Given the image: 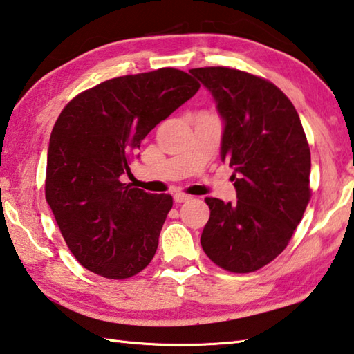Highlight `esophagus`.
Returning <instances> with one entry per match:
<instances>
[{
	"instance_id": "obj_1",
	"label": "esophagus",
	"mask_w": 354,
	"mask_h": 354,
	"mask_svg": "<svg viewBox=\"0 0 354 354\" xmlns=\"http://www.w3.org/2000/svg\"><path fill=\"white\" fill-rule=\"evenodd\" d=\"M189 199H191V196H188V194H183V193H176V194H174V201L178 202V203L187 202Z\"/></svg>"
}]
</instances>
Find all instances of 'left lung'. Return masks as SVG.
<instances>
[{
  "mask_svg": "<svg viewBox=\"0 0 354 354\" xmlns=\"http://www.w3.org/2000/svg\"><path fill=\"white\" fill-rule=\"evenodd\" d=\"M224 121L221 158L236 202L207 197L201 244L219 268L249 274L286 249L308 207L311 152L292 102L269 80L225 66L189 70Z\"/></svg>",
  "mask_w": 354,
  "mask_h": 354,
  "instance_id": "obj_1",
  "label": "left lung"
}]
</instances>
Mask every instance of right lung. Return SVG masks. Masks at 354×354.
<instances>
[{"label": "right lung", "mask_w": 354, "mask_h": 354, "mask_svg": "<svg viewBox=\"0 0 354 354\" xmlns=\"http://www.w3.org/2000/svg\"><path fill=\"white\" fill-rule=\"evenodd\" d=\"M199 88L188 73L160 68L105 80L62 110L45 196L68 249L93 274L122 280L152 261L172 197L132 188L121 176L146 135Z\"/></svg>", "instance_id": "1"}]
</instances>
